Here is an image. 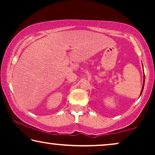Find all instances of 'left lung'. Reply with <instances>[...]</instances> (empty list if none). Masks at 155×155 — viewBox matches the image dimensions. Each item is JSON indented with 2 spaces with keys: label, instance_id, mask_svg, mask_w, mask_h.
<instances>
[{
  "label": "left lung",
  "instance_id": "left-lung-1",
  "mask_svg": "<svg viewBox=\"0 0 155 155\" xmlns=\"http://www.w3.org/2000/svg\"><path fill=\"white\" fill-rule=\"evenodd\" d=\"M143 72H144V71H143ZM144 85H145V74H144V80H143V87H142V90H141L140 94V95L142 94V93H143V89H144Z\"/></svg>",
  "mask_w": 155,
  "mask_h": 155
}]
</instances>
